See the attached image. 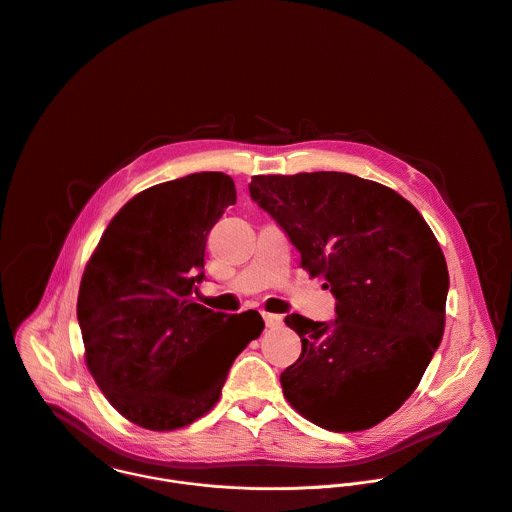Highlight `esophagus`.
<instances>
[{
    "instance_id": "34e87169",
    "label": "esophagus",
    "mask_w": 512,
    "mask_h": 512,
    "mask_svg": "<svg viewBox=\"0 0 512 512\" xmlns=\"http://www.w3.org/2000/svg\"><path fill=\"white\" fill-rule=\"evenodd\" d=\"M261 315H263V321H265L267 327H281V325H283V317H281V315L267 313V311H263Z\"/></svg>"
}]
</instances>
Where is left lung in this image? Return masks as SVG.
<instances>
[{
  "label": "left lung",
  "instance_id": "1",
  "mask_svg": "<svg viewBox=\"0 0 512 512\" xmlns=\"http://www.w3.org/2000/svg\"><path fill=\"white\" fill-rule=\"evenodd\" d=\"M251 199L325 277L335 321L289 315L301 357L281 373L287 401L327 431H363L417 389L445 331L449 271L421 213L351 173L255 175Z\"/></svg>",
  "mask_w": 512,
  "mask_h": 512
}]
</instances>
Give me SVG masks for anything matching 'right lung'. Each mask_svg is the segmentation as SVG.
Here are the masks:
<instances>
[{
  "label": "right lung",
  "instance_id": "1",
  "mask_svg": "<svg viewBox=\"0 0 512 512\" xmlns=\"http://www.w3.org/2000/svg\"><path fill=\"white\" fill-rule=\"evenodd\" d=\"M237 191L229 175L191 173L153 185L107 225L77 297L85 361L109 403L149 431H173L219 399L261 315L195 303L205 243Z\"/></svg>",
  "mask_w": 512,
  "mask_h": 512
}]
</instances>
